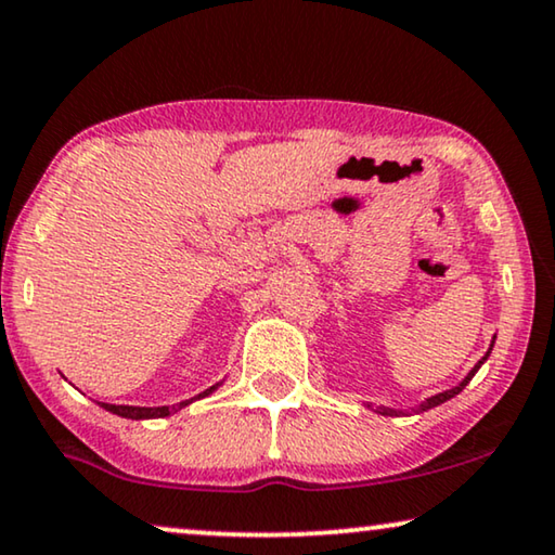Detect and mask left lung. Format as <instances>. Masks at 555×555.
Masks as SVG:
<instances>
[{"instance_id": "8db88e82", "label": "left lung", "mask_w": 555, "mask_h": 555, "mask_svg": "<svg viewBox=\"0 0 555 555\" xmlns=\"http://www.w3.org/2000/svg\"><path fill=\"white\" fill-rule=\"evenodd\" d=\"M493 343H495V337H493ZM493 343H491V348H488V352H486V356H483V358H480L476 365H473V371H470L468 375H465V377H463V380L455 385V388H451V390H443V392H438V396H430V398H425L421 405H417V408H413V413H423V411H430V408H436V405H440V403H446V400H451V398H455V396H457V392H461V390L465 388V385H468V383L473 380V375H476V373H478V367L486 363V360H488V356H491V350H493ZM367 408H371V405H367ZM375 413H380V415H408L405 411H396V408H385V405H380V408H375Z\"/></svg>"}]
</instances>
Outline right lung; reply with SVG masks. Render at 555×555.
I'll return each mask as SVG.
<instances>
[{"instance_id":"obj_1","label":"right lung","mask_w":555,"mask_h":555,"mask_svg":"<svg viewBox=\"0 0 555 555\" xmlns=\"http://www.w3.org/2000/svg\"><path fill=\"white\" fill-rule=\"evenodd\" d=\"M220 385H222V383H215L212 388L203 390V392H199V396L190 398V400H182V403H178V405H159V408H140V405H112V403H100V405L104 408V411L115 413V415H119V417H130V421H150V417H167V415H172V413L182 411V408H184V405H190L192 400H199V398L210 396V392L218 390Z\"/></svg>"}]
</instances>
